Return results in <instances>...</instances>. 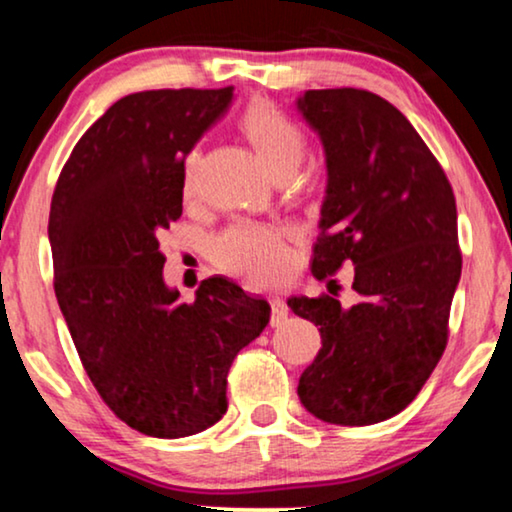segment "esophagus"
Returning <instances> with one entry per match:
<instances>
[{
    "instance_id": "1",
    "label": "esophagus",
    "mask_w": 512,
    "mask_h": 512,
    "mask_svg": "<svg viewBox=\"0 0 512 512\" xmlns=\"http://www.w3.org/2000/svg\"><path fill=\"white\" fill-rule=\"evenodd\" d=\"M270 307H272L270 324H272V326L284 324L286 317H289V307H286L284 300H282V298H272V300H270Z\"/></svg>"
}]
</instances>
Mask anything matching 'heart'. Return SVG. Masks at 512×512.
I'll return each instance as SVG.
<instances>
[{
  "mask_svg": "<svg viewBox=\"0 0 512 512\" xmlns=\"http://www.w3.org/2000/svg\"><path fill=\"white\" fill-rule=\"evenodd\" d=\"M240 132L254 146L263 165L275 174H293L305 158V135L289 116H284L268 100H254L240 116ZM200 151L191 149L181 167V188L188 195L195 186ZM214 258L230 275L247 279L249 284H275L289 272L291 256L284 237L277 230L244 223L223 233L214 242Z\"/></svg>",
  "mask_w": 512,
  "mask_h": 512,
  "instance_id": "obj_1",
  "label": "heart"
}]
</instances>
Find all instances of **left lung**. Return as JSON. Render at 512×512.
Segmentation results:
<instances>
[{
  "label": "left lung",
  "instance_id": "1",
  "mask_svg": "<svg viewBox=\"0 0 512 512\" xmlns=\"http://www.w3.org/2000/svg\"><path fill=\"white\" fill-rule=\"evenodd\" d=\"M296 104L328 172L312 275L328 279L352 263L359 293L352 307L333 291L289 298L321 333L298 396L321 422L377 424L415 401L445 352L461 277L457 202L424 139L380 95L305 90Z\"/></svg>",
  "mask_w": 512,
  "mask_h": 512
}]
</instances>
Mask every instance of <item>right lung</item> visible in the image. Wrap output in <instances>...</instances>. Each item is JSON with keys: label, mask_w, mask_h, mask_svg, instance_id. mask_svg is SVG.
Returning <instances> with one entry per match:
<instances>
[{"label": "right lung", "mask_w": 512, "mask_h": 512, "mask_svg": "<svg viewBox=\"0 0 512 512\" xmlns=\"http://www.w3.org/2000/svg\"><path fill=\"white\" fill-rule=\"evenodd\" d=\"M233 88L125 95L83 132L51 200L55 298L86 373L114 415L153 438L209 429L228 410L230 363L270 305L226 277L181 303L158 235L181 216L186 153Z\"/></svg>", "instance_id": "obj_1"}]
</instances>
